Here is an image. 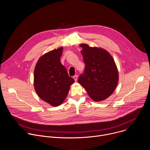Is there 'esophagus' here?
I'll list each match as a JSON object with an SVG mask.
<instances>
[{
  "label": "esophagus",
  "instance_id": "34e87169",
  "mask_svg": "<svg viewBox=\"0 0 150 150\" xmlns=\"http://www.w3.org/2000/svg\"><path fill=\"white\" fill-rule=\"evenodd\" d=\"M73 78L74 79L75 81H76L77 79H78V76H77V75H75V76H73Z\"/></svg>",
  "mask_w": 150,
  "mask_h": 150
}]
</instances>
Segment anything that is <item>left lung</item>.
<instances>
[{
    "instance_id": "left-lung-1",
    "label": "left lung",
    "mask_w": 150,
    "mask_h": 150,
    "mask_svg": "<svg viewBox=\"0 0 150 150\" xmlns=\"http://www.w3.org/2000/svg\"><path fill=\"white\" fill-rule=\"evenodd\" d=\"M85 68L80 75L78 83L86 90L95 101H101L113 93L119 81L118 71L113 58L105 50L79 45Z\"/></svg>"
}]
</instances>
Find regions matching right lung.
<instances>
[{
    "label": "right lung",
    "mask_w": 150,
    "mask_h": 150,
    "mask_svg": "<svg viewBox=\"0 0 150 150\" xmlns=\"http://www.w3.org/2000/svg\"><path fill=\"white\" fill-rule=\"evenodd\" d=\"M63 47L50 51L38 59L34 72V85L38 97L53 106L62 104L75 81L60 62Z\"/></svg>",
    "instance_id": "obj_1"
}]
</instances>
